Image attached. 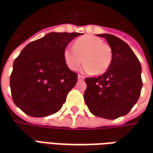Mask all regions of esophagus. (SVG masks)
<instances>
[{
	"mask_svg": "<svg viewBox=\"0 0 153 153\" xmlns=\"http://www.w3.org/2000/svg\"><path fill=\"white\" fill-rule=\"evenodd\" d=\"M78 79H79V80H83V79H84V77L82 76V75H80V74H79V75H78Z\"/></svg>",
	"mask_w": 153,
	"mask_h": 153,
	"instance_id": "obj_1",
	"label": "esophagus"
}]
</instances>
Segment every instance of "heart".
I'll return each instance as SVG.
<instances>
[{
	"mask_svg": "<svg viewBox=\"0 0 153 153\" xmlns=\"http://www.w3.org/2000/svg\"><path fill=\"white\" fill-rule=\"evenodd\" d=\"M64 60L70 70L75 71L84 60L83 70L86 74H104L112 61V51L109 45L93 35H84L77 39L74 47L64 50Z\"/></svg>",
	"mask_w": 153,
	"mask_h": 153,
	"instance_id": "obj_1",
	"label": "heart"
}]
</instances>
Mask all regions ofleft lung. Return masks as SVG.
I'll return each mask as SVG.
<instances>
[{"instance_id":"left-lung-1","label":"left lung","mask_w":153,"mask_h":153,"mask_svg":"<svg viewBox=\"0 0 153 153\" xmlns=\"http://www.w3.org/2000/svg\"><path fill=\"white\" fill-rule=\"evenodd\" d=\"M106 38L112 51V61L106 72L86 78L84 101L93 115L115 120L129 112L140 97L143 81L138 57L128 44L114 35L97 34Z\"/></svg>"}]
</instances>
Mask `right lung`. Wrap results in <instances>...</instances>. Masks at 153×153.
Masks as SVG:
<instances>
[{"instance_id": "obj_1", "label": "right lung", "mask_w": 153, "mask_h": 153, "mask_svg": "<svg viewBox=\"0 0 153 153\" xmlns=\"http://www.w3.org/2000/svg\"><path fill=\"white\" fill-rule=\"evenodd\" d=\"M79 33H50L28 43L13 64V102L25 114L45 117L59 111L78 74L68 68L64 50Z\"/></svg>"}]
</instances>
